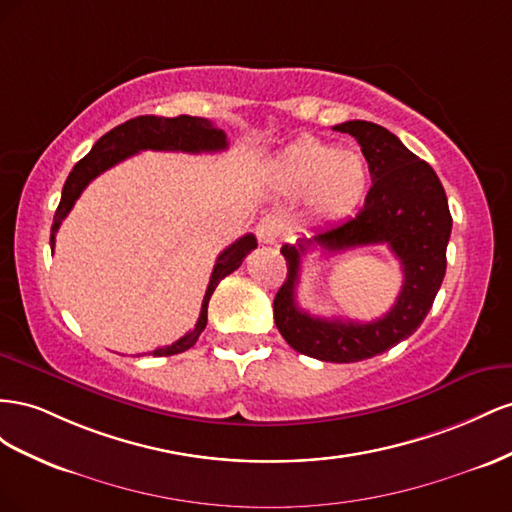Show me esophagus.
<instances>
[{
	"instance_id": "esophagus-1",
	"label": "esophagus",
	"mask_w": 512,
	"mask_h": 512,
	"mask_svg": "<svg viewBox=\"0 0 512 512\" xmlns=\"http://www.w3.org/2000/svg\"><path fill=\"white\" fill-rule=\"evenodd\" d=\"M257 236L259 242L264 244H274L281 236V221L276 216H264L257 225Z\"/></svg>"
}]
</instances>
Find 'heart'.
<instances>
[{
	"mask_svg": "<svg viewBox=\"0 0 512 512\" xmlns=\"http://www.w3.org/2000/svg\"><path fill=\"white\" fill-rule=\"evenodd\" d=\"M274 180L291 197L309 195V210L319 221H339L367 193L369 165L360 152L300 139L276 160Z\"/></svg>",
	"mask_w": 512,
	"mask_h": 512,
	"instance_id": "obj_1",
	"label": "heart"
}]
</instances>
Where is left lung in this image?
<instances>
[{
    "label": "left lung",
    "instance_id": "left-lung-1",
    "mask_svg": "<svg viewBox=\"0 0 512 512\" xmlns=\"http://www.w3.org/2000/svg\"><path fill=\"white\" fill-rule=\"evenodd\" d=\"M334 130L360 143L373 186L356 216L317 229L296 244H283L287 281L274 296V321L283 339L304 356L358 362L384 354L410 337L431 311L446 274L452 216L437 173L407 150L397 135L364 120H349ZM369 243H386L404 270L398 302L384 318L360 325L313 318L297 309L295 287L302 254L313 247L330 253Z\"/></svg>",
    "mask_w": 512,
    "mask_h": 512
}]
</instances>
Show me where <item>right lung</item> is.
Segmentation results:
<instances>
[{"instance_id":"add662e5","label":"right lung","mask_w":512,"mask_h":512,"mask_svg":"<svg viewBox=\"0 0 512 512\" xmlns=\"http://www.w3.org/2000/svg\"><path fill=\"white\" fill-rule=\"evenodd\" d=\"M225 148H227V135L223 133V130L216 128L210 120L193 118V115H178V118H156V115H141V118L128 120L120 126H115L113 130H109L107 135H102L94 143L90 154L83 156L79 163L72 167L68 180L62 188L60 206H57L55 216H53L51 251L55 246L57 229H60L62 221L68 216L72 206H75V201L83 193V188L102 171L111 169L113 165L122 163V160L135 156L141 150L199 154V152H221ZM253 248H257V238L253 236V233H246V236L229 244L225 251L218 255L208 289H206V296H203L201 313H199L195 328L188 334H184V337L175 343L154 349L152 352L154 356L182 354L197 343L199 334L208 324V302L214 294L216 285L221 283L227 274L238 270L242 266L244 257L251 253Z\"/></svg>"}]
</instances>
